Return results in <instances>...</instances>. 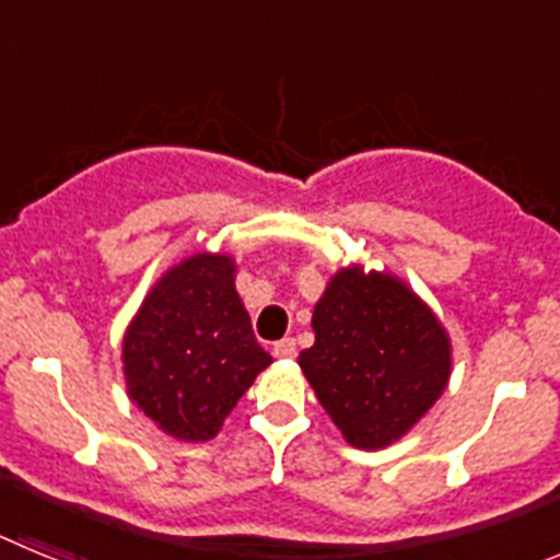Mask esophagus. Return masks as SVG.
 I'll return each instance as SVG.
<instances>
[{
	"instance_id": "1",
	"label": "esophagus",
	"mask_w": 560,
	"mask_h": 560,
	"mask_svg": "<svg viewBox=\"0 0 560 560\" xmlns=\"http://www.w3.org/2000/svg\"><path fill=\"white\" fill-rule=\"evenodd\" d=\"M275 355H277V359H294V355H296V341L294 339L275 341Z\"/></svg>"
}]
</instances>
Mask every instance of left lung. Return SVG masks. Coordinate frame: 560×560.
Wrapping results in <instances>:
<instances>
[{"mask_svg":"<svg viewBox=\"0 0 560 560\" xmlns=\"http://www.w3.org/2000/svg\"><path fill=\"white\" fill-rule=\"evenodd\" d=\"M311 325L316 341L300 353V368L350 446H389L446 389V328L395 277L341 269Z\"/></svg>","mask_w":560,"mask_h":560,"instance_id":"obj_1","label":"left lung"}]
</instances>
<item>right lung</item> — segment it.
<instances>
[{"label":"right lung","mask_w":560,"mask_h":560,"mask_svg":"<svg viewBox=\"0 0 560 560\" xmlns=\"http://www.w3.org/2000/svg\"><path fill=\"white\" fill-rule=\"evenodd\" d=\"M269 364L235 291V260L210 252L173 266L122 339L131 400L162 432L187 443L215 438Z\"/></svg>","instance_id":"obj_1"}]
</instances>
